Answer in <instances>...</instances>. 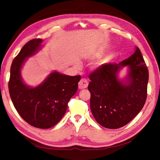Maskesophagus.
Instances as JSON below:
<instances>
[{"label": "esophagus", "instance_id": "esophagus-1", "mask_svg": "<svg viewBox=\"0 0 160 160\" xmlns=\"http://www.w3.org/2000/svg\"><path fill=\"white\" fill-rule=\"evenodd\" d=\"M88 84H89V82H88V81L86 78H82L79 82V83H78V88H79L80 89H86V88L88 87Z\"/></svg>", "mask_w": 160, "mask_h": 160}]
</instances>
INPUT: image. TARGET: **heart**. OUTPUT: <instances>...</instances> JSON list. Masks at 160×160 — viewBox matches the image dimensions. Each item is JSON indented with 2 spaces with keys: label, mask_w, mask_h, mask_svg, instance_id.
<instances>
[{
  "label": "heart",
  "mask_w": 160,
  "mask_h": 160,
  "mask_svg": "<svg viewBox=\"0 0 160 160\" xmlns=\"http://www.w3.org/2000/svg\"><path fill=\"white\" fill-rule=\"evenodd\" d=\"M98 66H99V64H96V66H95V67H94V68H96V67H98Z\"/></svg>",
  "instance_id": "b5f03b06"
}]
</instances>
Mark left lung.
<instances>
[{
    "instance_id": "left-lung-1",
    "label": "left lung",
    "mask_w": 160,
    "mask_h": 160,
    "mask_svg": "<svg viewBox=\"0 0 160 160\" xmlns=\"http://www.w3.org/2000/svg\"><path fill=\"white\" fill-rule=\"evenodd\" d=\"M124 66L129 71L125 81L118 72ZM90 108L96 120L107 128H119L131 122L143 108L147 97L148 70L140 49L119 64L100 66L89 75Z\"/></svg>"
}]
</instances>
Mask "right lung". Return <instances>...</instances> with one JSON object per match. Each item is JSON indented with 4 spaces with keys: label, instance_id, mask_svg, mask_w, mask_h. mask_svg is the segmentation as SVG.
<instances>
[{
    "label": "right lung",
    "instance_id": "add662e5",
    "mask_svg": "<svg viewBox=\"0 0 160 160\" xmlns=\"http://www.w3.org/2000/svg\"><path fill=\"white\" fill-rule=\"evenodd\" d=\"M42 42V39L35 38L22 47L12 62L8 87L13 106L23 120L36 128H49L64 116L68 102L78 90L81 76L54 71L38 87L26 85L20 69L27 58L40 49Z\"/></svg>",
    "mask_w": 160,
    "mask_h": 160
}]
</instances>
